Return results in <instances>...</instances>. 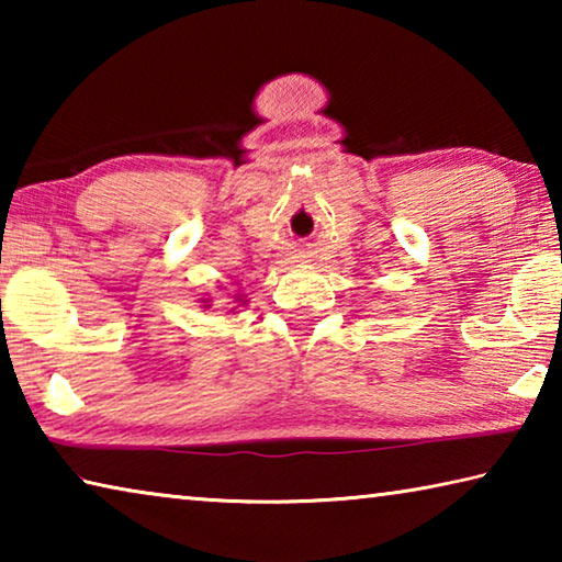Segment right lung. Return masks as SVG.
<instances>
[{
	"mask_svg": "<svg viewBox=\"0 0 562 562\" xmlns=\"http://www.w3.org/2000/svg\"><path fill=\"white\" fill-rule=\"evenodd\" d=\"M233 302L237 304V307H243V304H245L247 300H245V294H243V292H235V294H233ZM201 304H203V310H211V307H213V300L201 297ZM237 307H231L227 312H233V315H235V310H237Z\"/></svg>",
	"mask_w": 562,
	"mask_h": 562,
	"instance_id": "add662e5",
	"label": "right lung"
}]
</instances>
